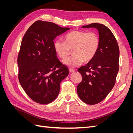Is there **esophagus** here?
<instances>
[{"mask_svg": "<svg viewBox=\"0 0 133 133\" xmlns=\"http://www.w3.org/2000/svg\"><path fill=\"white\" fill-rule=\"evenodd\" d=\"M69 70L70 73H73V72H74L75 71V70L74 69H72V68H70Z\"/></svg>", "mask_w": 133, "mask_h": 133, "instance_id": "esophagus-1", "label": "esophagus"}]
</instances>
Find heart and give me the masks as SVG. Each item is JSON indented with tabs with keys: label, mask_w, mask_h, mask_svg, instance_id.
Wrapping results in <instances>:
<instances>
[{
	"label": "heart",
	"mask_w": 133,
	"mask_h": 133,
	"mask_svg": "<svg viewBox=\"0 0 133 133\" xmlns=\"http://www.w3.org/2000/svg\"><path fill=\"white\" fill-rule=\"evenodd\" d=\"M100 46L98 34L94 31L75 30L65 36V42L57 40L54 49L61 59H65L73 50V56L63 60L65 65L76 67L84 62H90L97 54Z\"/></svg>",
	"instance_id": "1"
}]
</instances>
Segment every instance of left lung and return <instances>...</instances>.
Instances as JSON below:
<instances>
[{"mask_svg":"<svg viewBox=\"0 0 133 133\" xmlns=\"http://www.w3.org/2000/svg\"><path fill=\"white\" fill-rule=\"evenodd\" d=\"M82 28H94L98 31L100 46L95 57L78 71L82 81L77 87L80 99L94 105L102 102L114 87L119 71V49L117 41L108 27L92 23Z\"/></svg>","mask_w":133,"mask_h":133,"instance_id":"left-lung-1","label":"left lung"}]
</instances>
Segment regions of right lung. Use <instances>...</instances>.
Here are the masks:
<instances>
[{
	"mask_svg": "<svg viewBox=\"0 0 133 133\" xmlns=\"http://www.w3.org/2000/svg\"><path fill=\"white\" fill-rule=\"evenodd\" d=\"M69 29L38 21L24 35L18 57V78L24 90L36 103L54 101L60 83L69 74L68 68L57 58L54 40Z\"/></svg>",
	"mask_w": 133,
	"mask_h": 133,
	"instance_id": "right-lung-1",
	"label": "right lung"
}]
</instances>
